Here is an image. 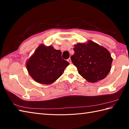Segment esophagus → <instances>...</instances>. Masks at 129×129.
Returning a JSON list of instances; mask_svg holds the SVG:
<instances>
[{
	"instance_id": "1",
	"label": "esophagus",
	"mask_w": 129,
	"mask_h": 129,
	"mask_svg": "<svg viewBox=\"0 0 129 129\" xmlns=\"http://www.w3.org/2000/svg\"><path fill=\"white\" fill-rule=\"evenodd\" d=\"M68 61L69 62L70 64H71V63H72V60H71V59L70 58H69L68 59Z\"/></svg>"
}]
</instances>
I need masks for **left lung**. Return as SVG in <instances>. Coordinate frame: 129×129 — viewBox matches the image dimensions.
Listing matches in <instances>:
<instances>
[{
	"label": "left lung",
	"instance_id": "obj_1",
	"mask_svg": "<svg viewBox=\"0 0 129 129\" xmlns=\"http://www.w3.org/2000/svg\"><path fill=\"white\" fill-rule=\"evenodd\" d=\"M71 56L73 64L82 77L96 83L106 77L111 68L113 58L108 50L91 40L74 45Z\"/></svg>",
	"mask_w": 129,
	"mask_h": 129
}]
</instances>
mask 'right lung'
<instances>
[{"label":"right lung","instance_id":"obj_1","mask_svg":"<svg viewBox=\"0 0 129 129\" xmlns=\"http://www.w3.org/2000/svg\"><path fill=\"white\" fill-rule=\"evenodd\" d=\"M69 62L62 59L61 51L53 46L40 44L26 62L29 74L42 84L49 85L61 76Z\"/></svg>","mask_w":129,"mask_h":129}]
</instances>
